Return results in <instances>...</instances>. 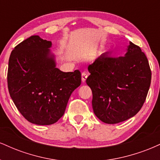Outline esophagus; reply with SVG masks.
<instances>
[{"mask_svg":"<svg viewBox=\"0 0 160 160\" xmlns=\"http://www.w3.org/2000/svg\"><path fill=\"white\" fill-rule=\"evenodd\" d=\"M81 76H82V82L84 83V82H86V78H87L88 75L86 72H83V73H82Z\"/></svg>","mask_w":160,"mask_h":160,"instance_id":"obj_1","label":"esophagus"}]
</instances>
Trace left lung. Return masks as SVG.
<instances>
[{
	"label": "left lung",
	"mask_w": 160,
	"mask_h": 160,
	"mask_svg": "<svg viewBox=\"0 0 160 160\" xmlns=\"http://www.w3.org/2000/svg\"><path fill=\"white\" fill-rule=\"evenodd\" d=\"M88 70L86 83L92 92L93 111L99 120L118 123L140 111L149 90L151 71L138 46L130 42L124 56L104 53Z\"/></svg>",
	"instance_id": "obj_1"
}]
</instances>
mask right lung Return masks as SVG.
<instances>
[{
    "label": "right lung",
    "instance_id": "obj_1",
    "mask_svg": "<svg viewBox=\"0 0 160 160\" xmlns=\"http://www.w3.org/2000/svg\"><path fill=\"white\" fill-rule=\"evenodd\" d=\"M52 42L33 35L18 44L9 59L10 97L28 122H56L64 115L71 93L81 83L79 70L63 72L56 67Z\"/></svg>",
    "mask_w": 160,
    "mask_h": 160
}]
</instances>
